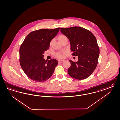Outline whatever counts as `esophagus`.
<instances>
[{
    "label": "esophagus",
    "mask_w": 120,
    "mask_h": 120,
    "mask_svg": "<svg viewBox=\"0 0 120 120\" xmlns=\"http://www.w3.org/2000/svg\"><path fill=\"white\" fill-rule=\"evenodd\" d=\"M64 61V60H58V62L59 63H62Z\"/></svg>",
    "instance_id": "obj_1"
}]
</instances>
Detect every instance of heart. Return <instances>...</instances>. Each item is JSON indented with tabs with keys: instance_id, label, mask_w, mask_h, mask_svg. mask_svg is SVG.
<instances>
[{
	"instance_id": "obj_1",
	"label": "heart",
	"mask_w": 120,
	"mask_h": 120,
	"mask_svg": "<svg viewBox=\"0 0 120 120\" xmlns=\"http://www.w3.org/2000/svg\"><path fill=\"white\" fill-rule=\"evenodd\" d=\"M67 39V38L66 36H65L64 34H60V35H59L58 37V40L60 42H61L63 40H64V39ZM52 43V41H51L50 42V45H51ZM66 54V52H57L55 54V56L57 57V58H59V59H62V58H64Z\"/></svg>"
}]
</instances>
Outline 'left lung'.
<instances>
[{"label": "left lung", "instance_id": "8db88e82", "mask_svg": "<svg viewBox=\"0 0 120 120\" xmlns=\"http://www.w3.org/2000/svg\"><path fill=\"white\" fill-rule=\"evenodd\" d=\"M60 30L69 39L72 55L78 56L77 62L70 60L68 73L79 80L88 77L97 67L100 52L95 37L82 27L61 28Z\"/></svg>", "mask_w": 120, "mask_h": 120}]
</instances>
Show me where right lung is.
I'll return each mask as SVG.
<instances>
[{
  "label": "right lung",
  "mask_w": 120,
  "mask_h": 120,
  "mask_svg": "<svg viewBox=\"0 0 120 120\" xmlns=\"http://www.w3.org/2000/svg\"><path fill=\"white\" fill-rule=\"evenodd\" d=\"M60 28L40 29L30 32L24 40L19 49L22 68L31 80L45 81L52 76L58 64L56 60L48 61L43 59L45 52L49 48L51 40L57 35Z\"/></svg>",
  "instance_id": "add662e5"
}]
</instances>
